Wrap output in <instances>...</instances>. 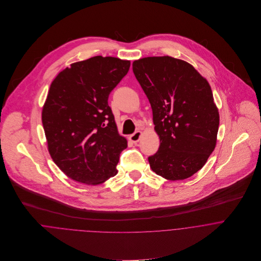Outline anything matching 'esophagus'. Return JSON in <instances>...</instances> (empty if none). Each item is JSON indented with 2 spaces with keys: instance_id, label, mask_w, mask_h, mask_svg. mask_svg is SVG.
I'll list each match as a JSON object with an SVG mask.
<instances>
[{
  "instance_id": "1",
  "label": "esophagus",
  "mask_w": 261,
  "mask_h": 261,
  "mask_svg": "<svg viewBox=\"0 0 261 261\" xmlns=\"http://www.w3.org/2000/svg\"><path fill=\"white\" fill-rule=\"evenodd\" d=\"M141 137H142V132L137 130L135 134H133V135H130V136H129V141H130L132 143L136 144V143H138V142L140 141Z\"/></svg>"
}]
</instances>
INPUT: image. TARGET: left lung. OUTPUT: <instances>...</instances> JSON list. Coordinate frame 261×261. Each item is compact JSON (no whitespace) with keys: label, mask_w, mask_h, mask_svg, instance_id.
Segmentation results:
<instances>
[{"label":"left lung","mask_w":261,"mask_h":261,"mask_svg":"<svg viewBox=\"0 0 261 261\" xmlns=\"http://www.w3.org/2000/svg\"><path fill=\"white\" fill-rule=\"evenodd\" d=\"M133 71L149 99L160 138L149 167L169 181L192 177L217 142L219 112L207 79L190 63L170 56L136 60Z\"/></svg>","instance_id":"left-lung-1"}]
</instances>
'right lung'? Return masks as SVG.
Here are the masks:
<instances>
[{"label":"right lung","instance_id":"right-lung-1","mask_svg":"<svg viewBox=\"0 0 261 261\" xmlns=\"http://www.w3.org/2000/svg\"><path fill=\"white\" fill-rule=\"evenodd\" d=\"M129 66L128 60L94 56L70 64L52 81L42 123L53 162L71 180L94 186L117 174L127 141L108 100Z\"/></svg>","mask_w":261,"mask_h":261}]
</instances>
